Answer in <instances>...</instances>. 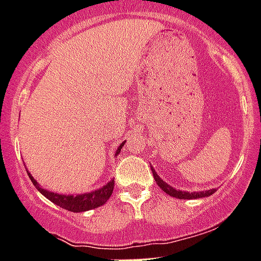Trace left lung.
Masks as SVG:
<instances>
[{
    "label": "left lung",
    "instance_id": "8db88e82",
    "mask_svg": "<svg viewBox=\"0 0 261 261\" xmlns=\"http://www.w3.org/2000/svg\"><path fill=\"white\" fill-rule=\"evenodd\" d=\"M152 170L153 178H155V182L158 183L159 187L164 191L165 193H168L169 196L175 198H180V200H191V198H201V197H207V196L213 195L215 192V190H209V191H201V192H185V191H177L175 188L170 187L168 183L164 182L158 174H156L155 170L151 168Z\"/></svg>",
    "mask_w": 261,
    "mask_h": 261
}]
</instances>
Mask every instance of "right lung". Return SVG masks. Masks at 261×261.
I'll use <instances>...</instances> for the list:
<instances>
[{"mask_svg": "<svg viewBox=\"0 0 261 261\" xmlns=\"http://www.w3.org/2000/svg\"><path fill=\"white\" fill-rule=\"evenodd\" d=\"M124 142L121 143L120 146L118 147L116 150L115 155H118L120 152L121 147H123ZM29 178L33 182V185L36 186L37 190L44 196V197L48 198L51 202L56 203L58 206L63 207V209L69 210V212H73V213H82V212H87V210H92V209H96L98 206H102L103 203L110 198L111 193L114 191V178L108 183L106 186H103L102 188L100 190H96V191H92L89 193H84V195H76V196H68V195H59V193H54V192H49V191L44 190V188L39 187V183L36 182L33 177L31 175V173L28 172Z\"/></svg>", "mask_w": 261, "mask_h": 261, "instance_id": "obj_1", "label": "right lung"}]
</instances>
